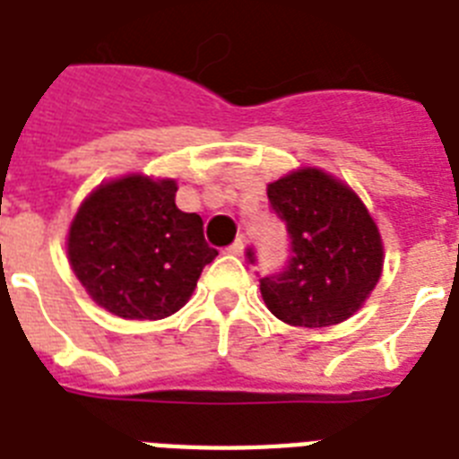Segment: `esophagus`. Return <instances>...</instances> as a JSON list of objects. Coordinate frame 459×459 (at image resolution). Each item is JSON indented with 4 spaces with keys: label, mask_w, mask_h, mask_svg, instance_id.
Returning a JSON list of instances; mask_svg holds the SVG:
<instances>
[{
    "label": "esophagus",
    "mask_w": 459,
    "mask_h": 459,
    "mask_svg": "<svg viewBox=\"0 0 459 459\" xmlns=\"http://www.w3.org/2000/svg\"><path fill=\"white\" fill-rule=\"evenodd\" d=\"M243 250H245V240H243V238H236V240H233V243L229 245L230 255H243Z\"/></svg>",
    "instance_id": "34e87169"
}]
</instances>
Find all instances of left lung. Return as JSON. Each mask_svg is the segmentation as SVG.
Returning a JSON list of instances; mask_svg holds the SVG:
<instances>
[{"mask_svg": "<svg viewBox=\"0 0 459 459\" xmlns=\"http://www.w3.org/2000/svg\"><path fill=\"white\" fill-rule=\"evenodd\" d=\"M272 212L288 230L283 269L259 279L273 316L290 326L341 324L362 307L384 269V245L362 200L319 169L269 183ZM247 262L257 257L247 247Z\"/></svg>", "mask_w": 459, "mask_h": 459, "instance_id": "obj_1", "label": "left lung"}]
</instances>
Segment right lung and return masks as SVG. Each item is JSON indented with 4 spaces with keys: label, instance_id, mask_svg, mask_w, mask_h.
<instances>
[{
    "label": "right lung",
    "instance_id": "obj_1",
    "mask_svg": "<svg viewBox=\"0 0 459 459\" xmlns=\"http://www.w3.org/2000/svg\"><path fill=\"white\" fill-rule=\"evenodd\" d=\"M176 183L145 176L100 186L68 230V259L90 298L121 319H164L219 255L202 219L176 207Z\"/></svg>",
    "mask_w": 459,
    "mask_h": 459
}]
</instances>
